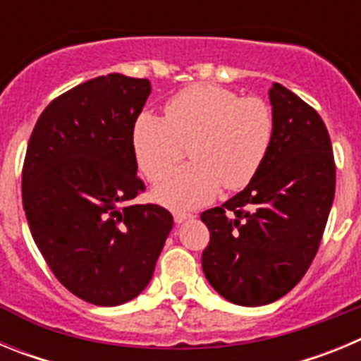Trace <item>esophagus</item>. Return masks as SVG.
Returning <instances> with one entry per match:
<instances>
[{
  "label": "esophagus",
  "mask_w": 361,
  "mask_h": 361,
  "mask_svg": "<svg viewBox=\"0 0 361 361\" xmlns=\"http://www.w3.org/2000/svg\"><path fill=\"white\" fill-rule=\"evenodd\" d=\"M191 213H186V212H175L173 213V219H175V222H177V224H180V222H184V220H188V219H191Z\"/></svg>",
  "instance_id": "1"
}]
</instances>
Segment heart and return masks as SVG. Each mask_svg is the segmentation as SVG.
Here are the masks:
<instances>
[{
	"instance_id": "obj_1",
	"label": "heart",
	"mask_w": 361,
	"mask_h": 361,
	"mask_svg": "<svg viewBox=\"0 0 361 361\" xmlns=\"http://www.w3.org/2000/svg\"><path fill=\"white\" fill-rule=\"evenodd\" d=\"M166 117L142 111L133 124L137 164L152 183L177 168L190 145L193 162L155 190L162 204L175 209L197 208L220 186L240 190L262 168L275 135V117L260 97L209 82L191 85L166 103Z\"/></svg>"
}]
</instances>
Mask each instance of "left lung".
Here are the masks:
<instances>
[{"label":"left lung","instance_id":"1","mask_svg":"<svg viewBox=\"0 0 361 361\" xmlns=\"http://www.w3.org/2000/svg\"><path fill=\"white\" fill-rule=\"evenodd\" d=\"M275 135L262 168L237 195L200 213L209 229L204 275L237 305H266L302 280L320 247L336 184L318 111L275 82Z\"/></svg>","mask_w":361,"mask_h":361}]
</instances>
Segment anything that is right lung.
Masks as SVG:
<instances>
[{"label":"right lung","mask_w":361,"mask_h":361,"mask_svg":"<svg viewBox=\"0 0 361 361\" xmlns=\"http://www.w3.org/2000/svg\"><path fill=\"white\" fill-rule=\"evenodd\" d=\"M148 79L108 73L56 97L37 119L21 175L32 237L56 279L85 302L121 305L152 280L173 216L135 204L132 132Z\"/></svg>","instance_id":"obj_1"}]
</instances>
